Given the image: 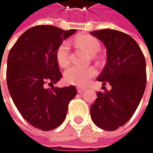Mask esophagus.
Returning <instances> with one entry per match:
<instances>
[{
  "label": "esophagus",
  "instance_id": "34e87169",
  "mask_svg": "<svg viewBox=\"0 0 153 153\" xmlns=\"http://www.w3.org/2000/svg\"><path fill=\"white\" fill-rule=\"evenodd\" d=\"M84 90H85V88H83V87H77V91L81 94V93H82L83 91H84Z\"/></svg>",
  "mask_w": 153,
  "mask_h": 153
}]
</instances>
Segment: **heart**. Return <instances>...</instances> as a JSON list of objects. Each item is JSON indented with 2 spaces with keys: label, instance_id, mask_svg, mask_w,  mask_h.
Here are the masks:
<instances>
[{
  "label": "heart",
  "instance_id": "b5f03b06",
  "mask_svg": "<svg viewBox=\"0 0 153 153\" xmlns=\"http://www.w3.org/2000/svg\"><path fill=\"white\" fill-rule=\"evenodd\" d=\"M75 43L82 49L91 54H96L100 50V41L91 35H81L75 38ZM56 60L61 67H67L70 63V45L68 41H63L56 50ZM96 74L93 67L79 68L71 67L65 71L64 81L66 83L76 86L85 85Z\"/></svg>",
  "mask_w": 153,
  "mask_h": 153
}]
</instances>
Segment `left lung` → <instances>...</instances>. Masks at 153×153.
<instances>
[{
  "mask_svg": "<svg viewBox=\"0 0 153 153\" xmlns=\"http://www.w3.org/2000/svg\"><path fill=\"white\" fill-rule=\"evenodd\" d=\"M91 34L107 49V63L98 77L111 90L97 93L91 107L93 123L106 131H115L126 124L143 96L146 88V62L136 41L115 29L95 30ZM102 87V88H103Z\"/></svg>",
  "mask_w": 153,
  "mask_h": 153,
  "instance_id": "obj_1",
  "label": "left lung"
}]
</instances>
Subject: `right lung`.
I'll list each match as a JSON object with an SVG mask.
<instances>
[{"instance_id":"1","label":"right lung","mask_w":153,"mask_h":153,"mask_svg":"<svg viewBox=\"0 0 153 153\" xmlns=\"http://www.w3.org/2000/svg\"><path fill=\"white\" fill-rule=\"evenodd\" d=\"M75 29L36 26L25 31L10 49L7 60V85L20 115L32 126L49 131L65 119L69 102L76 96L73 85L57 88L62 78L56 50ZM49 84L51 89L45 87Z\"/></svg>"}]
</instances>
